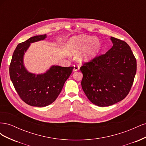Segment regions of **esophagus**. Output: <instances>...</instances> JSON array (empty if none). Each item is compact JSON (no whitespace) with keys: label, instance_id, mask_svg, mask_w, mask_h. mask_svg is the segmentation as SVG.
<instances>
[{"label":"esophagus","instance_id":"esophagus-1","mask_svg":"<svg viewBox=\"0 0 146 146\" xmlns=\"http://www.w3.org/2000/svg\"><path fill=\"white\" fill-rule=\"evenodd\" d=\"M80 68H79V66L78 65H74V71H77V70H79Z\"/></svg>","mask_w":146,"mask_h":146}]
</instances>
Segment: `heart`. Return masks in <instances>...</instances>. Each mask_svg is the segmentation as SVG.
Segmentation results:
<instances>
[{"mask_svg":"<svg viewBox=\"0 0 146 146\" xmlns=\"http://www.w3.org/2000/svg\"><path fill=\"white\" fill-rule=\"evenodd\" d=\"M80 56L82 61H89L98 55L101 47L100 41L93 36H78L72 38L68 44V50L70 54L77 55L85 49Z\"/></svg>","mask_w":146,"mask_h":146,"instance_id":"1","label":"heart"}]
</instances>
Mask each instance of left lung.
Here are the masks:
<instances>
[{
  "instance_id": "8db88e82",
  "label": "left lung",
  "mask_w": 146,
  "mask_h": 146,
  "mask_svg": "<svg viewBox=\"0 0 146 146\" xmlns=\"http://www.w3.org/2000/svg\"><path fill=\"white\" fill-rule=\"evenodd\" d=\"M113 47L104 54L82 63V87L99 107L117 103L129 93L136 72V60L124 41L111 37Z\"/></svg>"
}]
</instances>
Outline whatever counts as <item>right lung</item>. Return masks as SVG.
<instances>
[{"label":"right lung","mask_w":146,"mask_h":146,"mask_svg":"<svg viewBox=\"0 0 146 146\" xmlns=\"http://www.w3.org/2000/svg\"><path fill=\"white\" fill-rule=\"evenodd\" d=\"M46 35L30 38L17 46L12 56L9 71L17 94L25 103L33 107H46L58 98L74 67L53 66L45 74L29 73L23 64L24 52L30 43L42 40Z\"/></svg>","instance_id":"right-lung-1"}]
</instances>
